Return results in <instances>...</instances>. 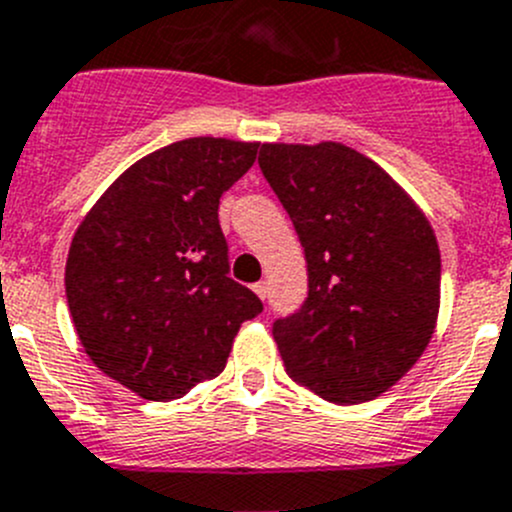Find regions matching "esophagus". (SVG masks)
<instances>
[{"mask_svg": "<svg viewBox=\"0 0 512 512\" xmlns=\"http://www.w3.org/2000/svg\"><path fill=\"white\" fill-rule=\"evenodd\" d=\"M252 290H255V295L260 297V300H265V297H267V282H255V285H252Z\"/></svg>", "mask_w": 512, "mask_h": 512, "instance_id": "1", "label": "esophagus"}]
</instances>
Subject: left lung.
Listing matches in <instances>:
<instances>
[{
	"label": "left lung",
	"instance_id": "1",
	"mask_svg": "<svg viewBox=\"0 0 512 512\" xmlns=\"http://www.w3.org/2000/svg\"><path fill=\"white\" fill-rule=\"evenodd\" d=\"M257 162L307 260L305 302L272 325L287 375L337 405L375 400L435 332L433 227L388 172L340 142L262 145Z\"/></svg>",
	"mask_w": 512,
	"mask_h": 512
}]
</instances>
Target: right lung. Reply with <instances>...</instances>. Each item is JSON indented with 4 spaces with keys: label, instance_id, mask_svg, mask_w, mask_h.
Listing matches in <instances>:
<instances>
[{
    "label": "right lung",
    "instance_id": "obj_1",
    "mask_svg": "<svg viewBox=\"0 0 512 512\" xmlns=\"http://www.w3.org/2000/svg\"><path fill=\"white\" fill-rule=\"evenodd\" d=\"M257 142L190 137L124 170L69 247L64 290L89 360L145 400L182 398L225 370L232 340L262 312L232 280L220 197Z\"/></svg>",
    "mask_w": 512,
    "mask_h": 512
}]
</instances>
